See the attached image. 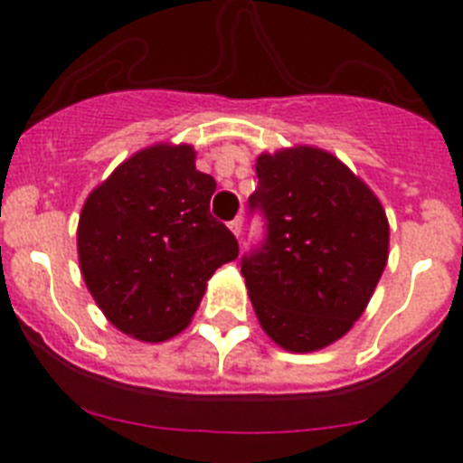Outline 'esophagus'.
Wrapping results in <instances>:
<instances>
[{
	"instance_id": "1",
	"label": "esophagus",
	"mask_w": 463,
	"mask_h": 463,
	"mask_svg": "<svg viewBox=\"0 0 463 463\" xmlns=\"http://www.w3.org/2000/svg\"><path fill=\"white\" fill-rule=\"evenodd\" d=\"M229 229H232V234H234L236 239H241V234H243V220H232V222H229Z\"/></svg>"
}]
</instances>
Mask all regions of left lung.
Wrapping results in <instances>:
<instances>
[{
  "label": "left lung",
  "mask_w": 463,
  "mask_h": 463,
  "mask_svg": "<svg viewBox=\"0 0 463 463\" xmlns=\"http://www.w3.org/2000/svg\"><path fill=\"white\" fill-rule=\"evenodd\" d=\"M250 211L267 236L241 260L261 329L289 353L331 345L362 317L387 264L378 196L341 159L310 146L257 157Z\"/></svg>",
  "instance_id": "1"
}]
</instances>
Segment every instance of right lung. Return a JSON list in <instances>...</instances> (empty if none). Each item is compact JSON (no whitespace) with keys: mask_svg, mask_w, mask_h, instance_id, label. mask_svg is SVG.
Segmentation results:
<instances>
[{"mask_svg":"<svg viewBox=\"0 0 463 463\" xmlns=\"http://www.w3.org/2000/svg\"><path fill=\"white\" fill-rule=\"evenodd\" d=\"M192 146L157 143L90 192L79 220L80 273L110 325L157 343L190 325L208 278L239 257L211 215L213 175Z\"/></svg>","mask_w":463,"mask_h":463,"instance_id":"obj_1","label":"right lung"}]
</instances>
